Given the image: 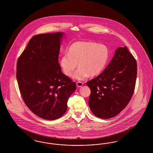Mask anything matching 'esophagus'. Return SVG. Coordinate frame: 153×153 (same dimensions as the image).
I'll list each match as a JSON object with an SVG mask.
<instances>
[{
	"label": "esophagus",
	"mask_w": 153,
	"mask_h": 153,
	"mask_svg": "<svg viewBox=\"0 0 153 153\" xmlns=\"http://www.w3.org/2000/svg\"><path fill=\"white\" fill-rule=\"evenodd\" d=\"M82 85H83V82H82L79 81V82H77L76 83V85H77V87L78 88L81 87L82 86Z\"/></svg>",
	"instance_id": "1"
}]
</instances>
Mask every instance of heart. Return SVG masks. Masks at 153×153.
I'll return each mask as SVG.
<instances>
[{
  "label": "heart",
  "mask_w": 153,
  "mask_h": 153,
  "mask_svg": "<svg viewBox=\"0 0 153 153\" xmlns=\"http://www.w3.org/2000/svg\"><path fill=\"white\" fill-rule=\"evenodd\" d=\"M109 58L108 48L104 44L90 41H77L72 44L68 52H65L59 59V65L63 72L72 76L73 79L83 81L90 75H98L107 65Z\"/></svg>",
  "instance_id": "1"
}]
</instances>
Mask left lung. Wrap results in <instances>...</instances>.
<instances>
[{"mask_svg": "<svg viewBox=\"0 0 153 153\" xmlns=\"http://www.w3.org/2000/svg\"><path fill=\"white\" fill-rule=\"evenodd\" d=\"M137 74L135 59L127 46L117 48L108 65L89 81V106L96 117H115L127 106L133 95Z\"/></svg>", "mask_w": 153, "mask_h": 153, "instance_id": "left-lung-1", "label": "left lung"}]
</instances>
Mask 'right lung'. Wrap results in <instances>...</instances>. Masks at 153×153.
<instances>
[{
	"mask_svg": "<svg viewBox=\"0 0 153 153\" xmlns=\"http://www.w3.org/2000/svg\"><path fill=\"white\" fill-rule=\"evenodd\" d=\"M64 33L33 36L18 58L16 79L26 105L36 116L53 120L66 111L76 83L61 72L58 55Z\"/></svg>",
	"mask_w": 153,
	"mask_h": 153,
	"instance_id": "obj_1",
	"label": "right lung"
}]
</instances>
